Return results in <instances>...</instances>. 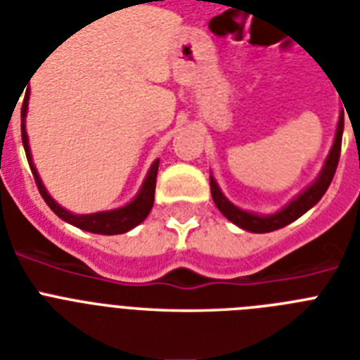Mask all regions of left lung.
Wrapping results in <instances>:
<instances>
[{"instance_id": "8db88e82", "label": "left lung", "mask_w": 360, "mask_h": 360, "mask_svg": "<svg viewBox=\"0 0 360 360\" xmlns=\"http://www.w3.org/2000/svg\"><path fill=\"white\" fill-rule=\"evenodd\" d=\"M342 131H344V117L340 115V120H338V128H336L335 143H333V148H330L329 156L326 160V165L321 169L320 176L316 178V182L312 186L304 189L303 193L297 195V197L292 200L290 204H286L281 212L271 215H257L249 214L245 210L238 208L234 204L230 202L225 195L221 193L219 186L214 180V176H210V189H212V198H214L215 206L219 208V212L225 215L226 219L232 221L234 225H238L240 229L249 230V232H271V230L283 229V226L290 225L292 221L299 219L304 212H309L314 204L320 202V198L326 195L327 188L333 182V176H335L336 167H338V160H340V146H342Z\"/></svg>"}]
</instances>
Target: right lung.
I'll return each instance as SVG.
<instances>
[{
	"mask_svg": "<svg viewBox=\"0 0 360 360\" xmlns=\"http://www.w3.org/2000/svg\"><path fill=\"white\" fill-rule=\"evenodd\" d=\"M30 96V93H27ZM27 96H25L24 103H22V143H24L25 156H27V162H30L31 172H33L34 182H37V188H39L40 195L46 200V204L50 206L51 212L61 217L63 221L70 223V225L77 226V229L87 230V232H93V234H103V236H113V234H124L128 230H131L134 226H137L139 223L146 219V215L150 214L152 206H154V191H156V176H158V165H160V160L152 163L150 171L146 174L145 182L141 186V191L137 193V197L131 200L130 204H126L122 208L109 210V212H98V214H87V215H76L66 212L65 208H61L59 204L53 200V198L48 195L44 184L40 180L39 172L34 169L33 160H31V150H30V141H27V131H25V115H27Z\"/></svg>",
	"mask_w": 360,
	"mask_h": 360,
	"instance_id": "add662e5",
	"label": "right lung"
}]
</instances>
